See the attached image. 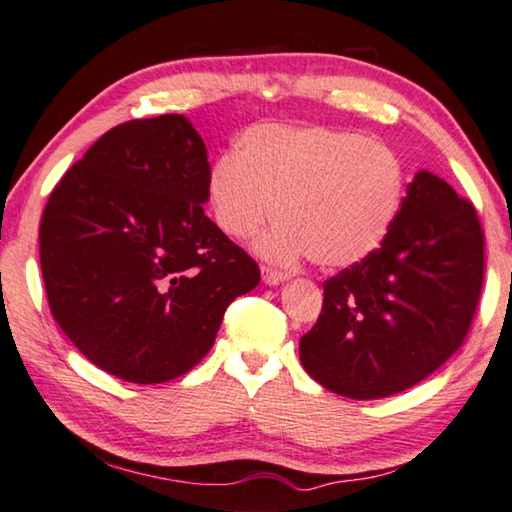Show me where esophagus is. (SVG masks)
I'll return each instance as SVG.
<instances>
[{
    "mask_svg": "<svg viewBox=\"0 0 512 512\" xmlns=\"http://www.w3.org/2000/svg\"><path fill=\"white\" fill-rule=\"evenodd\" d=\"M290 279V274L288 272H283V270H276V267H263V281L267 283V285H279V283H283V281H288Z\"/></svg>",
    "mask_w": 512,
    "mask_h": 512,
    "instance_id": "34e87169",
    "label": "esophagus"
}]
</instances>
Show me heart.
<instances>
[{"instance_id": "1", "label": "heart", "mask_w": 512, "mask_h": 512, "mask_svg": "<svg viewBox=\"0 0 512 512\" xmlns=\"http://www.w3.org/2000/svg\"><path fill=\"white\" fill-rule=\"evenodd\" d=\"M405 164L387 143L328 125L261 123L242 132L236 155H222L209 173L218 227L261 240L276 261L308 256L339 270L362 263L391 231L405 195Z\"/></svg>"}]
</instances>
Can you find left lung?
I'll use <instances>...</instances> for the list:
<instances>
[{"instance_id":"left-lung-1","label":"left lung","mask_w":512,"mask_h":512,"mask_svg":"<svg viewBox=\"0 0 512 512\" xmlns=\"http://www.w3.org/2000/svg\"><path fill=\"white\" fill-rule=\"evenodd\" d=\"M486 238L477 209L420 170L382 245L324 281L303 369L355 400L414 387L459 351L479 306Z\"/></svg>"}]
</instances>
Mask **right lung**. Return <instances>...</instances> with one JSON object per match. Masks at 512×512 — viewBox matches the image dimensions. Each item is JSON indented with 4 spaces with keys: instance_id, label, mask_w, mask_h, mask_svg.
Instances as JSON below:
<instances>
[{
    "instance_id": "1",
    "label": "right lung",
    "mask_w": 512,
    "mask_h": 512,
    "mask_svg": "<svg viewBox=\"0 0 512 512\" xmlns=\"http://www.w3.org/2000/svg\"><path fill=\"white\" fill-rule=\"evenodd\" d=\"M209 159L182 114L107 130L49 195L40 265L58 326L98 369L175 380L211 351L258 263L204 215Z\"/></svg>"
}]
</instances>
